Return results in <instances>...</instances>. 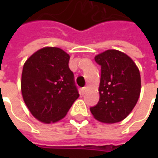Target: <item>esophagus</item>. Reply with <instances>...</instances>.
Segmentation results:
<instances>
[{
  "label": "esophagus",
  "instance_id": "1",
  "mask_svg": "<svg viewBox=\"0 0 158 158\" xmlns=\"http://www.w3.org/2000/svg\"><path fill=\"white\" fill-rule=\"evenodd\" d=\"M87 90H88V87H84V88L81 89V94L84 95L87 92Z\"/></svg>",
  "mask_w": 158,
  "mask_h": 158
}]
</instances>
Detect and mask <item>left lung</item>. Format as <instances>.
I'll return each instance as SVG.
<instances>
[{
	"mask_svg": "<svg viewBox=\"0 0 158 158\" xmlns=\"http://www.w3.org/2000/svg\"><path fill=\"white\" fill-rule=\"evenodd\" d=\"M95 61L101 66L99 101L90 112L103 123L119 122L129 115L139 99V69L128 55L114 49L96 55Z\"/></svg>",
	"mask_w": 158,
	"mask_h": 158,
	"instance_id": "8db88e82",
	"label": "left lung"
}]
</instances>
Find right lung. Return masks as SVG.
Segmentation results:
<instances>
[{"mask_svg": "<svg viewBox=\"0 0 158 158\" xmlns=\"http://www.w3.org/2000/svg\"><path fill=\"white\" fill-rule=\"evenodd\" d=\"M69 54L59 47H43L23 64L22 96L29 111L40 122L51 124L63 118L78 98Z\"/></svg>", "mask_w": 158, "mask_h": 158, "instance_id": "add662e5", "label": "right lung"}]
</instances>
